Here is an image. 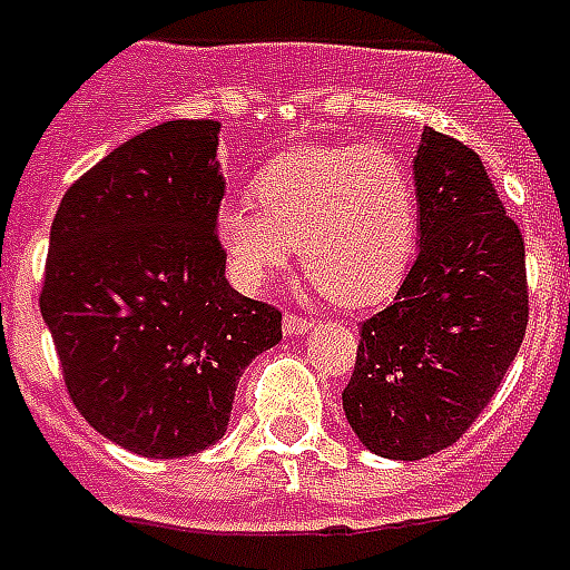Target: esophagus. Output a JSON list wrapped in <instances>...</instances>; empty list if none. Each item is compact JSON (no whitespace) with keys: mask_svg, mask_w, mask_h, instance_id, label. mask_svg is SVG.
<instances>
[{"mask_svg":"<svg viewBox=\"0 0 570 570\" xmlns=\"http://www.w3.org/2000/svg\"><path fill=\"white\" fill-rule=\"evenodd\" d=\"M315 327V321L312 318H303V315H294V312H288L285 318H282V331H285V336H297V333H306Z\"/></svg>","mask_w":570,"mask_h":570,"instance_id":"1","label":"esophagus"}]
</instances>
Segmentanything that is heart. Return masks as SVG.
I'll return each mask as SVG.
<instances>
[{"label":"heart","mask_w":570,"mask_h":570,"mask_svg":"<svg viewBox=\"0 0 570 570\" xmlns=\"http://www.w3.org/2000/svg\"><path fill=\"white\" fill-rule=\"evenodd\" d=\"M252 200L225 204L216 237L249 285L301 249L303 273L342 306L387 297L405 276L417 237L409 168L384 147H303L269 158Z\"/></svg>","instance_id":"1"}]
</instances>
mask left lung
Masks as SVG:
<instances>
[{"label": "left lung", "mask_w": 570, "mask_h": 570, "mask_svg": "<svg viewBox=\"0 0 570 570\" xmlns=\"http://www.w3.org/2000/svg\"><path fill=\"white\" fill-rule=\"evenodd\" d=\"M421 249L396 301L361 324L342 409L387 460L460 442L493 400L529 321L525 246L481 156L423 128L414 156Z\"/></svg>", "instance_id": "obj_1"}]
</instances>
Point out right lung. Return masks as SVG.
I'll use <instances>...</instances> for the list:
<instances>
[{
	"label": "right lung",
	"instance_id": "1",
	"mask_svg": "<svg viewBox=\"0 0 570 570\" xmlns=\"http://www.w3.org/2000/svg\"><path fill=\"white\" fill-rule=\"evenodd\" d=\"M219 122L140 131L71 183L50 225L41 315L92 430L149 460L228 430L239 372L282 340V312L225 279Z\"/></svg>",
	"mask_w": 570,
	"mask_h": 570
}]
</instances>
